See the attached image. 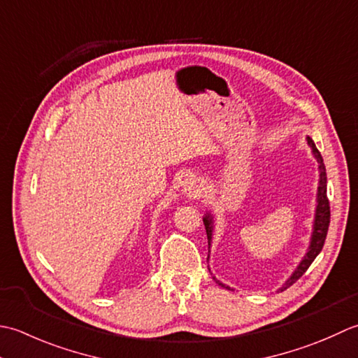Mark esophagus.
<instances>
[{"label":"esophagus","mask_w":358,"mask_h":358,"mask_svg":"<svg viewBox=\"0 0 358 358\" xmlns=\"http://www.w3.org/2000/svg\"><path fill=\"white\" fill-rule=\"evenodd\" d=\"M201 182L196 178H188L182 184V194L185 196L187 199H194L201 194Z\"/></svg>","instance_id":"esophagus-1"}]
</instances>
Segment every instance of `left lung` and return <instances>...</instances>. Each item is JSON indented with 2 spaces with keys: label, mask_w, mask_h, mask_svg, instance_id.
<instances>
[{
  "label": "left lung",
  "mask_w": 358,
  "mask_h": 358,
  "mask_svg": "<svg viewBox=\"0 0 358 358\" xmlns=\"http://www.w3.org/2000/svg\"><path fill=\"white\" fill-rule=\"evenodd\" d=\"M306 143L309 145V148L312 151V156L315 157L317 164H318V188H317V206H315V215H313V224H312V233H310V241H309V247L308 252H306L304 257L301 258L300 264L295 267V271L292 272L289 278L282 282V286L278 289V292L286 290L290 287L296 280H300L304 275V272L308 271L309 266L318 257V253L322 252L326 235H327V229H329V221H331V208H329V201H327V194H326V187H327V178H326V166L323 162V157L320 155V151L315 147V142L312 141V137L306 136ZM203 225H206V231H207V238H208V253L211 249V241H213V231H215V216L211 211H207L202 217ZM210 258V255H208ZM210 271V267H208ZM213 280L220 284L224 289H231L227 284L221 282L220 280H216L213 276ZM233 290V289H231Z\"/></svg>",
  "instance_id": "left-lung-1"
}]
</instances>
